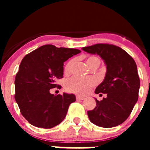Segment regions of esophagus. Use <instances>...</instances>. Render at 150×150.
<instances>
[{"mask_svg": "<svg viewBox=\"0 0 150 150\" xmlns=\"http://www.w3.org/2000/svg\"><path fill=\"white\" fill-rule=\"evenodd\" d=\"M76 100H83V99H84V97L79 96V95H76Z\"/></svg>", "mask_w": 150, "mask_h": 150, "instance_id": "34e87169", "label": "esophagus"}]
</instances>
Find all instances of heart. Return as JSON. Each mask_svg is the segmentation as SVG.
<instances>
[{
    "label": "heart",
    "mask_w": 150,
    "mask_h": 150,
    "mask_svg": "<svg viewBox=\"0 0 150 150\" xmlns=\"http://www.w3.org/2000/svg\"><path fill=\"white\" fill-rule=\"evenodd\" d=\"M74 64V59H71L68 61L64 67V74L65 75L71 74ZM86 64L89 67H92L94 66L98 67L100 64V59L98 57L90 56L86 59ZM95 84H96V80L92 77L79 78L76 76H73L66 81L65 89L71 93L85 95Z\"/></svg>",
    "instance_id": "1"
}]
</instances>
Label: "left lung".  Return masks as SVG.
I'll list each match as a JSON object with an SVG mask.
<instances>
[{"label": "left lung", "mask_w": 150, "mask_h": 150, "mask_svg": "<svg viewBox=\"0 0 150 150\" xmlns=\"http://www.w3.org/2000/svg\"><path fill=\"white\" fill-rule=\"evenodd\" d=\"M83 50L100 55L107 65L104 81L95 93L107 96L87 112L89 120L98 126L112 128L124 122L130 116L138 99L140 78L136 63L131 55L117 46L98 43Z\"/></svg>", "instance_id": "obj_1"}]
</instances>
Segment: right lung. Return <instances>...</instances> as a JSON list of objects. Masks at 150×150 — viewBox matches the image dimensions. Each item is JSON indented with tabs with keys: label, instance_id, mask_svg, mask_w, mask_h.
<instances>
[{
	"label": "right lung",
	"instance_id": "add662e5",
	"mask_svg": "<svg viewBox=\"0 0 150 150\" xmlns=\"http://www.w3.org/2000/svg\"><path fill=\"white\" fill-rule=\"evenodd\" d=\"M80 52L48 44L24 57L16 75L15 99L21 113L30 124L51 128L65 118L76 97L66 93L54 95L50 91L62 87L55 81L63 78L64 62Z\"/></svg>",
	"mask_w": 150,
	"mask_h": 150
}]
</instances>
